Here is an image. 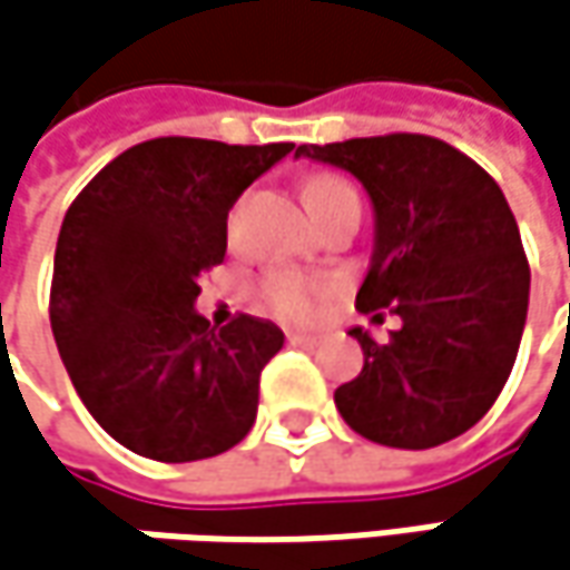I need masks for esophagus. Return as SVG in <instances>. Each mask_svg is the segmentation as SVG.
Instances as JSON below:
<instances>
[{"label":"esophagus","mask_w":570,"mask_h":570,"mask_svg":"<svg viewBox=\"0 0 570 570\" xmlns=\"http://www.w3.org/2000/svg\"><path fill=\"white\" fill-rule=\"evenodd\" d=\"M289 345H299V348H316L318 335H309V332H286Z\"/></svg>","instance_id":"esophagus-1"}]
</instances>
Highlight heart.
Masks as SVG:
<instances>
[{
    "mask_svg": "<svg viewBox=\"0 0 570 570\" xmlns=\"http://www.w3.org/2000/svg\"><path fill=\"white\" fill-rule=\"evenodd\" d=\"M345 193H354L345 180L318 174L313 180H306L303 199H306L309 209H318V206H325V203H332V199H338ZM318 296H322V284L306 281L299 274H289V271H277V274H271L264 281V299L281 316H306L316 306Z\"/></svg>",
    "mask_w": 570,
    "mask_h": 570,
    "instance_id": "obj_1",
    "label": "heart"
}]
</instances>
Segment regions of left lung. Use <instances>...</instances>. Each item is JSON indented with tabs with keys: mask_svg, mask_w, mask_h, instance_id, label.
<instances>
[{
	"mask_svg": "<svg viewBox=\"0 0 570 570\" xmlns=\"http://www.w3.org/2000/svg\"><path fill=\"white\" fill-rule=\"evenodd\" d=\"M296 157L348 170L371 196L374 252L357 309L390 306L403 322L386 345L348 332L364 367L335 390L338 413L390 449L452 442L500 396L525 328L529 264L503 189L429 135L299 145Z\"/></svg>",
	"mask_w": 570,
	"mask_h": 570,
	"instance_id": "8db88e82",
	"label": "left lung"
}]
</instances>
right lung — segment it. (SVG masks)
<instances>
[{
    "label": "right lung",
    "instance_id": "right-lung-1",
    "mask_svg": "<svg viewBox=\"0 0 570 570\" xmlns=\"http://www.w3.org/2000/svg\"><path fill=\"white\" fill-rule=\"evenodd\" d=\"M293 145L154 138L106 164L67 209L51 328L92 419L118 445L184 464L235 449L284 332L257 316L209 325L199 274L222 264L228 209Z\"/></svg>",
    "mask_w": 570,
    "mask_h": 570
}]
</instances>
